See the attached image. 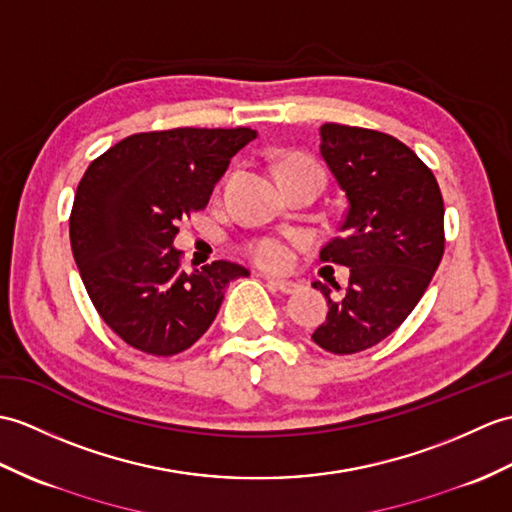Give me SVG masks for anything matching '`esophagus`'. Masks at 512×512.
Wrapping results in <instances>:
<instances>
[{
  "instance_id": "esophagus-1",
  "label": "esophagus",
  "mask_w": 512,
  "mask_h": 512,
  "mask_svg": "<svg viewBox=\"0 0 512 512\" xmlns=\"http://www.w3.org/2000/svg\"><path fill=\"white\" fill-rule=\"evenodd\" d=\"M272 288H275L277 292H281V294H294L296 290H299V283H294V281H285V279H270L268 281Z\"/></svg>"
}]
</instances>
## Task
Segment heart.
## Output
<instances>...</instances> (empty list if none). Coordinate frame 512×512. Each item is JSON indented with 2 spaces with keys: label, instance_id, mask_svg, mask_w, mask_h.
<instances>
[{
  "label": "heart",
  "instance_id": "1",
  "mask_svg": "<svg viewBox=\"0 0 512 512\" xmlns=\"http://www.w3.org/2000/svg\"><path fill=\"white\" fill-rule=\"evenodd\" d=\"M283 165H314V163L307 159L292 157V159H285L279 168H283ZM314 168H318V165H314ZM246 255L261 268L283 270L292 264L294 240L283 235H261L246 244Z\"/></svg>",
  "mask_w": 512,
  "mask_h": 512
}]
</instances>
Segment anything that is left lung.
<instances>
[{
  "label": "left lung",
  "instance_id": "left-lung-1",
  "mask_svg": "<svg viewBox=\"0 0 512 512\" xmlns=\"http://www.w3.org/2000/svg\"><path fill=\"white\" fill-rule=\"evenodd\" d=\"M320 154L347 194L340 235L323 246L320 261L351 275L338 301L314 283L329 312L312 340L349 355L388 338L421 301L443 259L445 207L432 170L379 130L323 124Z\"/></svg>",
  "mask_w": 512,
  "mask_h": 512
}]
</instances>
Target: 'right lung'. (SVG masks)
Listing matches in <instances>:
<instances>
[{
    "mask_svg": "<svg viewBox=\"0 0 512 512\" xmlns=\"http://www.w3.org/2000/svg\"><path fill=\"white\" fill-rule=\"evenodd\" d=\"M253 128H172L137 133L91 161L69 216L71 251L102 320L133 349L176 355L205 334L229 281L231 261L181 268L178 222L205 209Z\"/></svg>",
    "mask_w": 512,
    "mask_h": 512,
    "instance_id": "1",
    "label": "right lung"
}]
</instances>
